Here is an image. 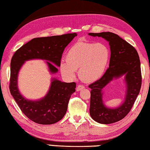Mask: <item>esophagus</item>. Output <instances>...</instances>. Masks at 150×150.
Masks as SVG:
<instances>
[{"instance_id": "1", "label": "esophagus", "mask_w": 150, "mask_h": 150, "mask_svg": "<svg viewBox=\"0 0 150 150\" xmlns=\"http://www.w3.org/2000/svg\"><path fill=\"white\" fill-rule=\"evenodd\" d=\"M84 88V86L83 85H78L76 87V91H80V90H83Z\"/></svg>"}]
</instances>
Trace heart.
Instances as JSON below:
<instances>
[{
    "mask_svg": "<svg viewBox=\"0 0 150 150\" xmlns=\"http://www.w3.org/2000/svg\"><path fill=\"white\" fill-rule=\"evenodd\" d=\"M110 58L108 46L102 43L78 42L68 48L66 60L60 63V70L64 76L73 79L79 67V76L86 82L100 79L106 71Z\"/></svg>",
    "mask_w": 150,
    "mask_h": 150,
    "instance_id": "heart-1",
    "label": "heart"
}]
</instances>
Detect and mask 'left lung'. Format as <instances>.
Listing matches in <instances>:
<instances>
[{"label":"left lung","mask_w":150,"mask_h":150,"mask_svg":"<svg viewBox=\"0 0 150 150\" xmlns=\"http://www.w3.org/2000/svg\"><path fill=\"white\" fill-rule=\"evenodd\" d=\"M93 37H102L109 42V68L100 80L89 86L91 88L90 114L94 121L102 124L118 122L130 111L139 93L142 84L140 61L133 46L117 34L104 32L88 33ZM122 76L126 84V92L122 104L116 108L106 107L103 101V89L112 80Z\"/></svg>","instance_id":"8db88e82"}]
</instances>
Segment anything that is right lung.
Listing matches in <instances>:
<instances>
[{"label":"right lung","instance_id":"add662e5","mask_svg":"<svg viewBox=\"0 0 150 150\" xmlns=\"http://www.w3.org/2000/svg\"><path fill=\"white\" fill-rule=\"evenodd\" d=\"M76 36V33H72L33 38L17 50L12 57L10 92L21 111L35 123L52 124L62 119L71 95L76 91V83H66L52 78L45 96L36 100H28L18 89L19 71L26 61L39 59L46 61L51 74L57 73L58 70L55 66H60L64 50Z\"/></svg>","mask_w":150,"mask_h":150}]
</instances>
